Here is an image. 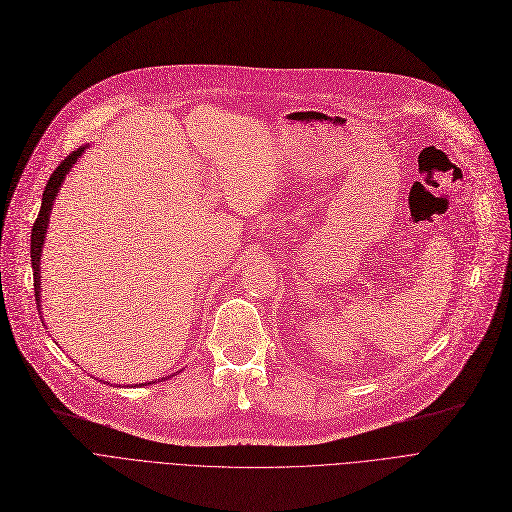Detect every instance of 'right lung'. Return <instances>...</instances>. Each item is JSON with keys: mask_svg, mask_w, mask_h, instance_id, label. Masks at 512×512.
Listing matches in <instances>:
<instances>
[{"mask_svg": "<svg viewBox=\"0 0 512 512\" xmlns=\"http://www.w3.org/2000/svg\"><path fill=\"white\" fill-rule=\"evenodd\" d=\"M87 147L89 145H83V147H78L76 151H72L62 161V164L56 168V172L49 176L47 186H45V191H43L39 218L33 224V232H31V263H33V278H35V301H37L39 313H41V253H43V245H45V234H47V226H49V215H51V209H53V201H56V197L60 193V188H62V184L66 180V174H70V170L74 168V164L80 159V155L87 151ZM41 324H43V319H41ZM153 384H157V380ZM139 386H145V384H139Z\"/></svg>", "mask_w": 512, "mask_h": 512, "instance_id": "right-lung-1", "label": "right lung"}]
</instances>
